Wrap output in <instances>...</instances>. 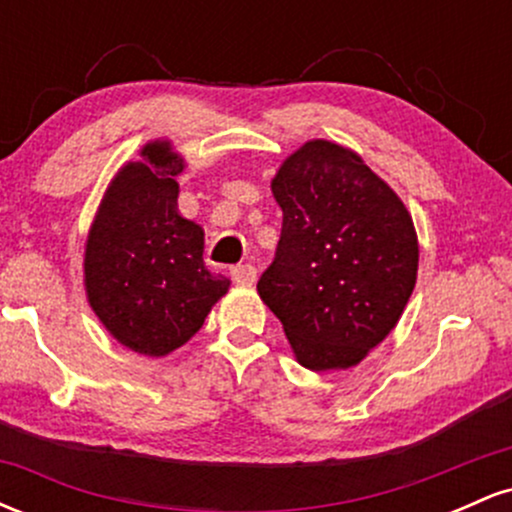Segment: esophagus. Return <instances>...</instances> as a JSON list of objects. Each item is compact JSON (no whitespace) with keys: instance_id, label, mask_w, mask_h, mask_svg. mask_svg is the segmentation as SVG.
I'll list each match as a JSON object with an SVG mask.
<instances>
[{"instance_id":"34e87169","label":"esophagus","mask_w":512,"mask_h":512,"mask_svg":"<svg viewBox=\"0 0 512 512\" xmlns=\"http://www.w3.org/2000/svg\"><path fill=\"white\" fill-rule=\"evenodd\" d=\"M231 276L240 286H252L257 281V269L252 264H238V267L231 269Z\"/></svg>"}]
</instances>
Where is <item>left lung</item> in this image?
Masks as SVG:
<instances>
[{
    "mask_svg": "<svg viewBox=\"0 0 512 512\" xmlns=\"http://www.w3.org/2000/svg\"><path fill=\"white\" fill-rule=\"evenodd\" d=\"M272 192L284 223L257 293L301 366H356L395 330L414 291V221L361 156L325 139L286 158Z\"/></svg>",
    "mask_w": 512,
    "mask_h": 512,
    "instance_id": "obj_1",
    "label": "left lung"
}]
</instances>
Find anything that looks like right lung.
<instances>
[{
	"instance_id": "add662e5",
	"label": "right lung",
	"mask_w": 512,
	"mask_h": 512,
	"mask_svg": "<svg viewBox=\"0 0 512 512\" xmlns=\"http://www.w3.org/2000/svg\"><path fill=\"white\" fill-rule=\"evenodd\" d=\"M115 175L86 240L84 284L93 313L120 344L166 356L190 342L231 281L204 267V231L178 214L185 161L151 142Z\"/></svg>"
}]
</instances>
